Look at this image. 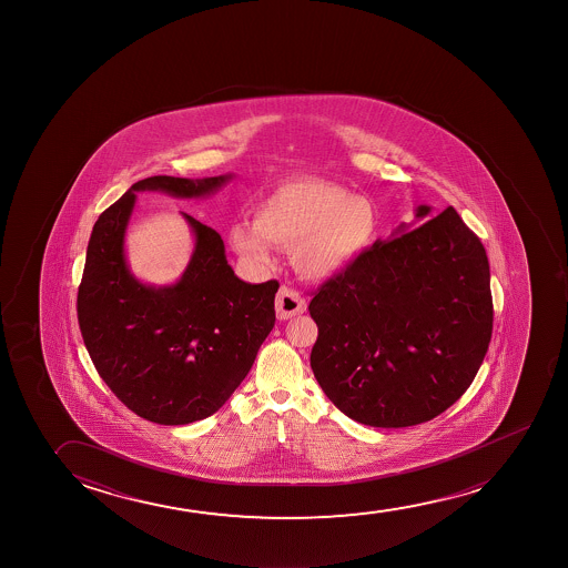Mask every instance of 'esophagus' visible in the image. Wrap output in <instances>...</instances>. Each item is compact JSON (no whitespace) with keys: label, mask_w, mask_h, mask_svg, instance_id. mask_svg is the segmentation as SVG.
<instances>
[{"label":"esophagus","mask_w":568,"mask_h":568,"mask_svg":"<svg viewBox=\"0 0 568 568\" xmlns=\"http://www.w3.org/2000/svg\"><path fill=\"white\" fill-rule=\"evenodd\" d=\"M305 307H307V303L302 295L295 292L294 287L282 286L281 292L276 294V317L281 321L302 315Z\"/></svg>","instance_id":"esophagus-1"}]
</instances>
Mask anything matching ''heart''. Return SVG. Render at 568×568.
I'll return each instance as SVG.
<instances>
[{
	"mask_svg": "<svg viewBox=\"0 0 568 568\" xmlns=\"http://www.w3.org/2000/svg\"><path fill=\"white\" fill-rule=\"evenodd\" d=\"M377 209L371 199L325 180H294L265 197L255 224L234 222L227 237L253 265L273 263L271 243L292 250L295 271L326 281L344 273L369 250L377 235Z\"/></svg>",
	"mask_w": 568,
	"mask_h": 568,
	"instance_id": "heart-1",
	"label": "heart"
}]
</instances>
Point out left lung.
I'll use <instances>...</instances> for the list:
<instances>
[{
	"label": "left lung",
	"instance_id": "obj_1",
	"mask_svg": "<svg viewBox=\"0 0 568 568\" xmlns=\"http://www.w3.org/2000/svg\"><path fill=\"white\" fill-rule=\"evenodd\" d=\"M419 204L416 219H429ZM377 240L318 287L311 369L342 414L371 427L424 424L468 390L493 333L484 243L453 206Z\"/></svg>",
	"mask_w": 568,
	"mask_h": 568
}]
</instances>
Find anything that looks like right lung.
Listing matches in <instances>:
<instances>
[{
    "mask_svg": "<svg viewBox=\"0 0 568 568\" xmlns=\"http://www.w3.org/2000/svg\"><path fill=\"white\" fill-rule=\"evenodd\" d=\"M230 180L152 175L133 183L92 227L77 294L84 346L110 390L154 424H193L219 412L276 321L278 282L240 281L219 232L185 212L195 250L182 278L152 286L129 271L125 232L136 191L201 199Z\"/></svg>",
    "mask_w": 568,
    "mask_h": 568,
    "instance_id": "1",
    "label": "right lung"
}]
</instances>
